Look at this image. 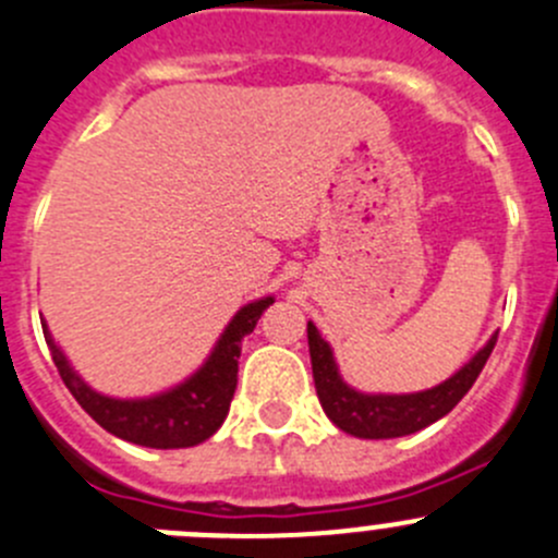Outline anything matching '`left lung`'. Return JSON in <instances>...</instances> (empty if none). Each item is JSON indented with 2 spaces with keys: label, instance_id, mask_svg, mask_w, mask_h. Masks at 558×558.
<instances>
[{
  "label": "left lung",
  "instance_id": "1",
  "mask_svg": "<svg viewBox=\"0 0 558 558\" xmlns=\"http://www.w3.org/2000/svg\"><path fill=\"white\" fill-rule=\"evenodd\" d=\"M306 337H310L315 389L326 416L355 438H400V435H411L447 416L469 395L474 380L480 378L482 367L490 359L493 348H496L498 333H493L490 342L460 373L444 380L441 386L418 391V395H362V391L350 389L339 378L331 348L317 333L315 323H306Z\"/></svg>",
  "mask_w": 558,
  "mask_h": 558
}]
</instances>
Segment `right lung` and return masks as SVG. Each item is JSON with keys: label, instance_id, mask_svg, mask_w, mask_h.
<instances>
[{"label": "right lung", "instance_id": "right-lung-1", "mask_svg": "<svg viewBox=\"0 0 558 558\" xmlns=\"http://www.w3.org/2000/svg\"><path fill=\"white\" fill-rule=\"evenodd\" d=\"M274 304V299H259L246 304L227 331L221 333L219 344L214 348L208 362L185 384L167 395L150 397V400H111L89 389L82 378L65 362V355L51 339L44 323V337L49 342L54 364L65 380L68 391L76 397L78 405L95 418L111 435L123 441L140 444L150 449H183L208 441L210 435L221 427L230 413L232 395L238 386V359H241V342L246 333L254 331L259 315Z\"/></svg>", "mask_w": 558, "mask_h": 558}]
</instances>
